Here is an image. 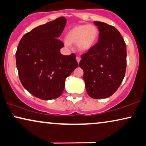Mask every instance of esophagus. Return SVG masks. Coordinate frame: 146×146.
Returning <instances> with one entry per match:
<instances>
[{
	"label": "esophagus",
	"mask_w": 146,
	"mask_h": 146,
	"mask_svg": "<svg viewBox=\"0 0 146 146\" xmlns=\"http://www.w3.org/2000/svg\"><path fill=\"white\" fill-rule=\"evenodd\" d=\"M76 61H77V62L78 63H79V62H80V60H81V58H80V57H76Z\"/></svg>",
	"instance_id": "1"
}]
</instances>
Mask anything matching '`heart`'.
<instances>
[{
  "label": "heart",
  "mask_w": 146,
  "mask_h": 146,
  "mask_svg": "<svg viewBox=\"0 0 146 146\" xmlns=\"http://www.w3.org/2000/svg\"><path fill=\"white\" fill-rule=\"evenodd\" d=\"M99 31L93 25H81L71 29L66 34L65 44L70 47V43H76L78 50L87 52L92 48L97 40Z\"/></svg>",
  "instance_id": "heart-1"
}]
</instances>
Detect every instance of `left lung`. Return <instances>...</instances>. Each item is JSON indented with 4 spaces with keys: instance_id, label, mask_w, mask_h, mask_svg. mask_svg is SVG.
<instances>
[{
    "instance_id": "left-lung-1",
    "label": "left lung",
    "mask_w": 146,
    "mask_h": 146,
    "mask_svg": "<svg viewBox=\"0 0 146 146\" xmlns=\"http://www.w3.org/2000/svg\"><path fill=\"white\" fill-rule=\"evenodd\" d=\"M99 30L98 42L81 56L79 66L87 94L101 99L111 96L121 84L127 65L126 44L119 31L105 23L94 21Z\"/></svg>"
}]
</instances>
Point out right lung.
I'll list each match as a JSON object with an SVG mask.
<instances>
[{"mask_svg": "<svg viewBox=\"0 0 146 146\" xmlns=\"http://www.w3.org/2000/svg\"><path fill=\"white\" fill-rule=\"evenodd\" d=\"M66 19H56L34 28L23 36L16 52V64L21 82L33 96L42 100L58 98L65 80L78 67L76 55L64 56V44L58 38Z\"/></svg>", "mask_w": 146, "mask_h": 146, "instance_id": "add662e5", "label": "right lung"}]
</instances>
